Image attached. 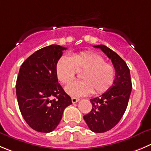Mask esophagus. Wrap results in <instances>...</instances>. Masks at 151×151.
Instances as JSON below:
<instances>
[{
	"label": "esophagus",
	"mask_w": 151,
	"mask_h": 151,
	"mask_svg": "<svg viewBox=\"0 0 151 151\" xmlns=\"http://www.w3.org/2000/svg\"><path fill=\"white\" fill-rule=\"evenodd\" d=\"M79 98H71V101H72L73 104H75V103L78 102L79 101Z\"/></svg>",
	"instance_id": "1"
}]
</instances>
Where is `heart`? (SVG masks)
<instances>
[{
  "label": "heart",
  "instance_id": "obj_1",
  "mask_svg": "<svg viewBox=\"0 0 151 151\" xmlns=\"http://www.w3.org/2000/svg\"><path fill=\"white\" fill-rule=\"evenodd\" d=\"M83 80H77L68 85L66 92L71 96H86L93 94H102L107 91L115 79V68L112 65L106 63L102 56L91 52H80L73 55L61 56L56 63L57 78L63 84L71 83L76 77L77 71Z\"/></svg>",
  "mask_w": 151,
  "mask_h": 151
}]
</instances>
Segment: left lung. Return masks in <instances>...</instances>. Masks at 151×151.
Segmentation results:
<instances>
[{
  "mask_svg": "<svg viewBox=\"0 0 151 151\" xmlns=\"http://www.w3.org/2000/svg\"><path fill=\"white\" fill-rule=\"evenodd\" d=\"M100 48L112 61L115 68V79L112 86L99 97L90 100L92 108L83 118L95 133H104L119 122L127 107L132 91L130 72L126 63L115 52L104 45Z\"/></svg>",
  "mask_w": 151,
  "mask_h": 151,
  "instance_id": "1",
  "label": "left lung"
}]
</instances>
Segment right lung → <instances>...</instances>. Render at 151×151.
Instances as JSON below:
<instances>
[{"mask_svg":"<svg viewBox=\"0 0 151 151\" xmlns=\"http://www.w3.org/2000/svg\"><path fill=\"white\" fill-rule=\"evenodd\" d=\"M66 47L51 45L39 49L21 65L16 81L18 106L34 130L50 133L58 126L63 111L72 104L56 76V63Z\"/></svg>","mask_w":151,"mask_h":151,"instance_id":"obj_1","label":"right lung"}]
</instances>
